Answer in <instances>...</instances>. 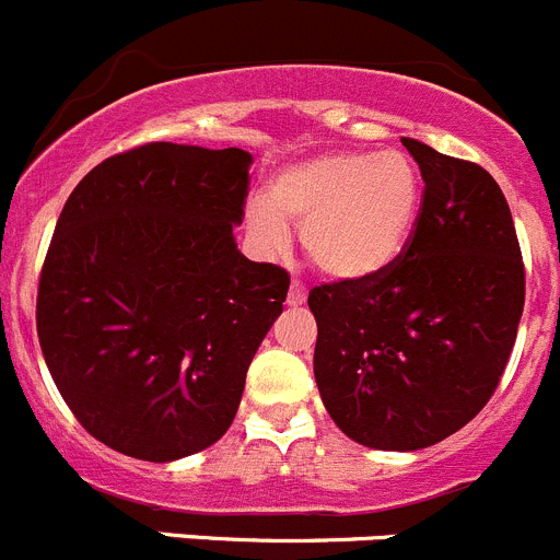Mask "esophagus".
I'll list each match as a JSON object with an SVG mask.
<instances>
[{
	"mask_svg": "<svg viewBox=\"0 0 560 560\" xmlns=\"http://www.w3.org/2000/svg\"><path fill=\"white\" fill-rule=\"evenodd\" d=\"M305 300H307V289L300 283V280H294L289 289V305L300 307V305H305Z\"/></svg>",
	"mask_w": 560,
	"mask_h": 560,
	"instance_id": "1",
	"label": "esophagus"
}]
</instances>
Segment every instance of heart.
Returning a JSON list of instances; mask_svg holds the SVG:
<instances>
[{"mask_svg":"<svg viewBox=\"0 0 560 560\" xmlns=\"http://www.w3.org/2000/svg\"><path fill=\"white\" fill-rule=\"evenodd\" d=\"M420 209V175L401 151L324 153L277 175L247 209V233L264 255L302 228L307 258L335 280L380 275L407 247Z\"/></svg>","mask_w":560,"mask_h":560,"instance_id":"1","label":"heart"}]
</instances>
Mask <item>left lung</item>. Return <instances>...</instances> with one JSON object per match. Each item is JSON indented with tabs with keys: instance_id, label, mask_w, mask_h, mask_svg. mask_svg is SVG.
Here are the masks:
<instances>
[{
	"instance_id": "1",
	"label": "left lung",
	"mask_w": 560,
	"mask_h": 560,
	"mask_svg": "<svg viewBox=\"0 0 560 560\" xmlns=\"http://www.w3.org/2000/svg\"><path fill=\"white\" fill-rule=\"evenodd\" d=\"M423 175L407 247L380 275L316 285L313 374L346 436L418 451L492 398L525 305V266L498 180L404 137Z\"/></svg>"
}]
</instances>
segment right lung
Segmentation results:
<instances>
[{"label": "right lung", "instance_id": "add662e5", "mask_svg": "<svg viewBox=\"0 0 560 560\" xmlns=\"http://www.w3.org/2000/svg\"><path fill=\"white\" fill-rule=\"evenodd\" d=\"M253 156L148 142L68 197L37 285V338L79 423L126 456L173 462L236 418L289 271L236 247Z\"/></svg>", "mask_w": 560, "mask_h": 560}]
</instances>
